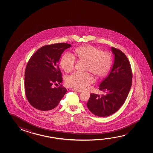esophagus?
<instances>
[{
	"label": "esophagus",
	"mask_w": 153,
	"mask_h": 153,
	"mask_svg": "<svg viewBox=\"0 0 153 153\" xmlns=\"http://www.w3.org/2000/svg\"><path fill=\"white\" fill-rule=\"evenodd\" d=\"M73 91H75V92H76L80 93L82 91V90H76V89H73Z\"/></svg>",
	"instance_id": "esophagus-1"
}]
</instances>
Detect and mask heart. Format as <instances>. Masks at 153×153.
Returning a JSON list of instances; mask_svg holds the SVG:
<instances>
[{"label":"heart","mask_w":153,"mask_h":153,"mask_svg":"<svg viewBox=\"0 0 153 153\" xmlns=\"http://www.w3.org/2000/svg\"><path fill=\"white\" fill-rule=\"evenodd\" d=\"M78 60L86 62L85 71H90L95 77H102L110 70L112 60L110 54L102 52L100 48L92 45H85L77 48L75 51ZM75 58L70 53L63 55L60 65L66 73H70L74 69ZM93 82L92 77L88 73H75L66 79V84L76 90H83L88 88Z\"/></svg>","instance_id":"b5f03b06"}]
</instances>
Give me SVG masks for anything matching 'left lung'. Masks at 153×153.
I'll use <instances>...</instances> for the list:
<instances>
[{"label": "left lung", "mask_w": 153, "mask_h": 153, "mask_svg": "<svg viewBox=\"0 0 153 153\" xmlns=\"http://www.w3.org/2000/svg\"><path fill=\"white\" fill-rule=\"evenodd\" d=\"M114 61L109 74L99 85L104 95L91 94L87 107L99 117H107L116 113L123 105L132 85V74L130 63L125 54L111 47Z\"/></svg>", "instance_id": "obj_1"}]
</instances>
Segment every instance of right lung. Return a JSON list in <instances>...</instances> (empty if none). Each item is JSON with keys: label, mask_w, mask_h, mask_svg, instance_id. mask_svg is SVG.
I'll return each instance as SVG.
<instances>
[{"label": "right lung", "mask_w": 153, "mask_h": 153, "mask_svg": "<svg viewBox=\"0 0 153 153\" xmlns=\"http://www.w3.org/2000/svg\"><path fill=\"white\" fill-rule=\"evenodd\" d=\"M70 47L67 43L45 45L28 61L25 74V94L30 105L41 112L53 110L67 91L61 85L54 88L52 85L62 82L59 62L63 52Z\"/></svg>", "instance_id": "add662e5"}]
</instances>
